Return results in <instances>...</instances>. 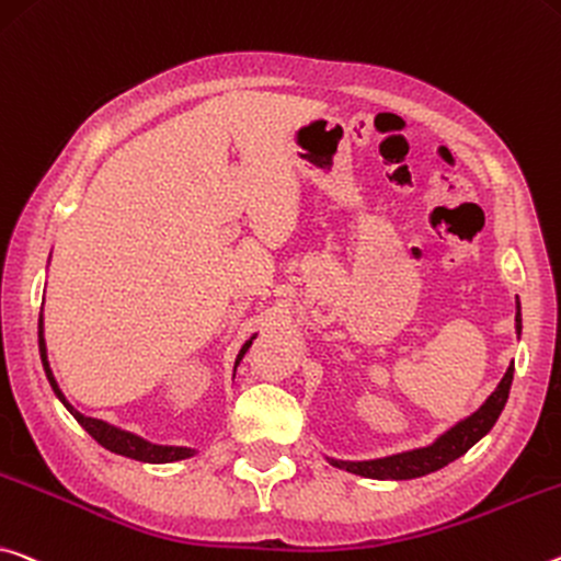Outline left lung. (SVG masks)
Returning a JSON list of instances; mask_svg holds the SVG:
<instances>
[{
	"label": "left lung",
	"instance_id": "1",
	"mask_svg": "<svg viewBox=\"0 0 561 561\" xmlns=\"http://www.w3.org/2000/svg\"><path fill=\"white\" fill-rule=\"evenodd\" d=\"M517 332H522L519 299H517ZM512 379H514V362L512 367L506 369L504 379L500 381V387L494 389L492 397H489L472 416H467L465 422L451 426L447 434H442V437L434 444H430V447L402 451V455H392L385 459H369V461H340V459H329V461H332L334 467L346 469V472L362 474L369 479H414V477L437 472V469L447 467L449 461L467 455V451L472 449L489 430H492L494 422L500 420L506 399H510Z\"/></svg>",
	"mask_w": 561,
	"mask_h": 561
}]
</instances>
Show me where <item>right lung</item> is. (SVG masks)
Wrapping results in <instances>:
<instances>
[{
    "label": "right lung",
    "instance_id": "right-lung-1",
    "mask_svg": "<svg viewBox=\"0 0 561 561\" xmlns=\"http://www.w3.org/2000/svg\"><path fill=\"white\" fill-rule=\"evenodd\" d=\"M252 340H254V336H252ZM252 340H249L242 346V352H239V357H237V364L242 362L244 352L249 350V344H252ZM39 354H42V364H44V371H47L49 385H51V389H55V394L61 399V404H65L69 412H72L75 420L82 424L84 430L92 434V437L100 442L104 449L114 451V455L137 459V461H149V465H164V461H180V459L194 457V449H186V447H159V444H149V442H145L141 437H137V434L122 432V430H117V426L106 424L102 420H92V416L79 414L77 409L67 402L65 394L59 392L57 381H55V377H51V369H49V362H47V346H44V336H42V314H39Z\"/></svg>",
    "mask_w": 561,
    "mask_h": 561
}]
</instances>
